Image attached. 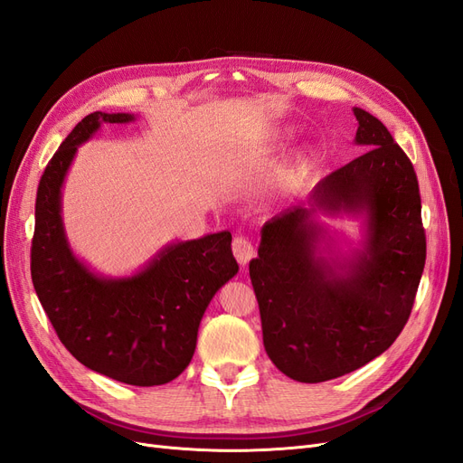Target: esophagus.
<instances>
[{
    "mask_svg": "<svg viewBox=\"0 0 463 463\" xmlns=\"http://www.w3.org/2000/svg\"><path fill=\"white\" fill-rule=\"evenodd\" d=\"M232 250H233V255H235V259H237V262L240 264H247L250 259L255 257V247H253V243H250L247 237H243V235H237L235 240H233V243H232Z\"/></svg>",
    "mask_w": 463,
    "mask_h": 463,
    "instance_id": "1",
    "label": "esophagus"
}]
</instances>
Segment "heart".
<instances>
[{
	"label": "heart",
	"mask_w": 463,
	"mask_h": 463,
	"mask_svg": "<svg viewBox=\"0 0 463 463\" xmlns=\"http://www.w3.org/2000/svg\"><path fill=\"white\" fill-rule=\"evenodd\" d=\"M311 164V154H301V156L298 158V164H296V170H293V174H296V172H299V170H303V167H307V165H309Z\"/></svg>",
	"instance_id": "b5f03b06"
}]
</instances>
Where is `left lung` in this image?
I'll return each instance as SVG.
<instances>
[{
  "label": "left lung",
  "mask_w": 463,
  "mask_h": 463,
  "mask_svg": "<svg viewBox=\"0 0 463 463\" xmlns=\"http://www.w3.org/2000/svg\"><path fill=\"white\" fill-rule=\"evenodd\" d=\"M363 156L260 230L249 262L270 361L298 383H325L384 354L410 318L427 241L413 164L369 111L354 108ZM318 212L363 215L364 241L335 258Z\"/></svg>",
  "instance_id": "8db88e82"
}]
</instances>
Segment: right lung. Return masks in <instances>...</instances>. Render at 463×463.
Masks as SVG:
<instances>
[{
	"label": "right lung",
	"mask_w": 463,
	"mask_h": 463,
	"mask_svg": "<svg viewBox=\"0 0 463 463\" xmlns=\"http://www.w3.org/2000/svg\"><path fill=\"white\" fill-rule=\"evenodd\" d=\"M129 121L133 114L94 111L48 162L36 193L31 274L55 334L77 361L125 384L158 386L185 371L208 303L240 266L230 232L165 245L125 278L96 274L75 257L61 218L69 165L102 125Z\"/></svg>",
	"instance_id": "obj_1"
}]
</instances>
